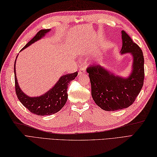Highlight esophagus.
Listing matches in <instances>:
<instances>
[{
  "instance_id": "1",
  "label": "esophagus",
  "mask_w": 157,
  "mask_h": 157,
  "mask_svg": "<svg viewBox=\"0 0 157 157\" xmlns=\"http://www.w3.org/2000/svg\"><path fill=\"white\" fill-rule=\"evenodd\" d=\"M86 72V70L85 68H80L79 70V72H78V75H84Z\"/></svg>"
}]
</instances>
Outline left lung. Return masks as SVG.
Listing matches in <instances>:
<instances>
[{
  "label": "left lung",
  "instance_id": "obj_1",
  "mask_svg": "<svg viewBox=\"0 0 157 157\" xmlns=\"http://www.w3.org/2000/svg\"><path fill=\"white\" fill-rule=\"evenodd\" d=\"M121 54L131 53L132 70L128 77L117 76L100 65L87 68L91 84V94L102 109L114 111L127 108L135 102L143 86L144 56L142 50L122 30Z\"/></svg>",
  "mask_w": 157,
  "mask_h": 157
}]
</instances>
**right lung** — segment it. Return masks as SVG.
Listing matches in <instances>:
<instances>
[{
    "label": "right lung",
    "mask_w": 157,
    "mask_h": 157,
    "mask_svg": "<svg viewBox=\"0 0 157 157\" xmlns=\"http://www.w3.org/2000/svg\"><path fill=\"white\" fill-rule=\"evenodd\" d=\"M50 30H51V29L40 30L33 37V39L30 40L22 48L21 51L29 47L34 42L41 39ZM15 63H16V60H15ZM15 63L14 66L15 90H16V94L18 100L20 101L22 104L30 113L39 116L51 115L52 114L59 112L67 102L68 98L67 89L68 84L71 82V81L75 78L78 75V72H75L74 73L67 74L62 76L54 85V86L51 89L48 90L47 93L43 95H40V97H30L25 94L22 91L21 88L19 87L16 75Z\"/></svg>",
    "instance_id": "obj_1"
}]
</instances>
